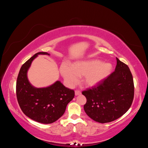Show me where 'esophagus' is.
<instances>
[{"label": "esophagus", "mask_w": 148, "mask_h": 148, "mask_svg": "<svg viewBox=\"0 0 148 148\" xmlns=\"http://www.w3.org/2000/svg\"><path fill=\"white\" fill-rule=\"evenodd\" d=\"M81 94H82V92L80 91H79V90H77V91H75V96L79 95H81Z\"/></svg>", "instance_id": "esophagus-1"}]
</instances>
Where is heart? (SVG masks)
<instances>
[{
	"label": "heart",
	"instance_id": "1",
	"mask_svg": "<svg viewBox=\"0 0 148 148\" xmlns=\"http://www.w3.org/2000/svg\"><path fill=\"white\" fill-rule=\"evenodd\" d=\"M112 65L110 63H102L97 59H90L75 62L70 65L62 63L60 71L69 86H72L78 82L79 77H83V82L89 87L101 83L110 74Z\"/></svg>",
	"mask_w": 148,
	"mask_h": 148
}]
</instances>
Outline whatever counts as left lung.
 <instances>
[{"instance_id": "8db88e82", "label": "left lung", "mask_w": 148, "mask_h": 148, "mask_svg": "<svg viewBox=\"0 0 148 148\" xmlns=\"http://www.w3.org/2000/svg\"><path fill=\"white\" fill-rule=\"evenodd\" d=\"M115 71L101 83L82 92L86 98V114L93 120L112 122L127 112L134 97L133 77L128 65L118 58Z\"/></svg>"}]
</instances>
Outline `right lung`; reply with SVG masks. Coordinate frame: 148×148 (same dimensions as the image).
Returning <instances> with one entry per match:
<instances>
[{"mask_svg":"<svg viewBox=\"0 0 148 148\" xmlns=\"http://www.w3.org/2000/svg\"><path fill=\"white\" fill-rule=\"evenodd\" d=\"M38 55L50 54L38 52L21 66L16 81V97L21 110L27 117L36 122L49 124L56 122L64 115L67 104L73 99L75 92L66 88L60 81L39 88L29 83L28 70Z\"/></svg>","mask_w":148,"mask_h":148,"instance_id":"add662e5","label":"right lung"}]
</instances>
